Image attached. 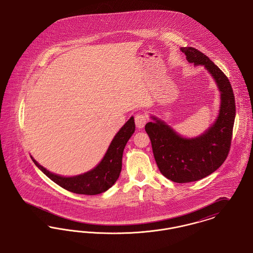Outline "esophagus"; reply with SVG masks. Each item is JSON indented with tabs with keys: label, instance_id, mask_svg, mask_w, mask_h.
<instances>
[{
	"label": "esophagus",
	"instance_id": "1",
	"mask_svg": "<svg viewBox=\"0 0 253 253\" xmlns=\"http://www.w3.org/2000/svg\"><path fill=\"white\" fill-rule=\"evenodd\" d=\"M147 121V117L144 113H138L135 116V124L138 128H143L145 126Z\"/></svg>",
	"mask_w": 253,
	"mask_h": 253
}]
</instances>
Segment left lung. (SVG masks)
Listing matches in <instances>:
<instances>
[{"mask_svg":"<svg viewBox=\"0 0 253 253\" xmlns=\"http://www.w3.org/2000/svg\"><path fill=\"white\" fill-rule=\"evenodd\" d=\"M186 60L202 65L211 74L221 94L219 115L212 126L202 135L187 139L179 135L164 121L151 116L154 122L145 126L153 155L161 173L175 183L201 180L218 169L230 148L235 120V98L224 72L198 49L181 47Z\"/></svg>","mask_w":253,"mask_h":253,"instance_id":"left-lung-1","label":"left lung"}]
</instances>
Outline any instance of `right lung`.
Wrapping results in <instances>:
<instances>
[{
    "label": "right lung",
    "instance_id": "right-lung-1",
    "mask_svg": "<svg viewBox=\"0 0 253 253\" xmlns=\"http://www.w3.org/2000/svg\"><path fill=\"white\" fill-rule=\"evenodd\" d=\"M135 131L134 118L127 121L114 136L107 153L96 168L90 171L73 177H64L48 171L31 157L34 164L58 186L70 192L84 195H96L107 191L120 176L122 158L125 146Z\"/></svg>",
    "mask_w": 253,
    "mask_h": 253
}]
</instances>
